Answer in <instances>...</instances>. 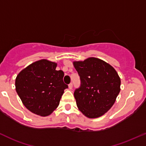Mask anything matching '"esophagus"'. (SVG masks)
Here are the masks:
<instances>
[{"label":"esophagus","mask_w":146,"mask_h":146,"mask_svg":"<svg viewBox=\"0 0 146 146\" xmlns=\"http://www.w3.org/2000/svg\"><path fill=\"white\" fill-rule=\"evenodd\" d=\"M68 88H69L70 89H71L72 88H73V83L70 82L69 84H68Z\"/></svg>","instance_id":"34e87169"}]
</instances>
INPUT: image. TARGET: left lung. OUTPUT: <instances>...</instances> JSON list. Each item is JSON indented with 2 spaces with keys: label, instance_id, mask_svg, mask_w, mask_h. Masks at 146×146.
I'll use <instances>...</instances> for the list:
<instances>
[{
  "label": "left lung",
  "instance_id": "obj_1",
  "mask_svg": "<svg viewBox=\"0 0 146 146\" xmlns=\"http://www.w3.org/2000/svg\"><path fill=\"white\" fill-rule=\"evenodd\" d=\"M73 65L80 79V86L74 91L77 106L86 117H100L113 106L121 90L117 72L95 57L74 62Z\"/></svg>",
  "mask_w": 146,
  "mask_h": 146
}]
</instances>
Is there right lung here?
Returning <instances> with one entry per match:
<instances>
[{
  "mask_svg": "<svg viewBox=\"0 0 146 146\" xmlns=\"http://www.w3.org/2000/svg\"><path fill=\"white\" fill-rule=\"evenodd\" d=\"M57 64L46 60L34 62L19 73L16 91L25 107L35 114L46 116L58 107L64 90V73Z\"/></svg>",
  "mask_w": 146,
  "mask_h": 146,
  "instance_id": "right-lung-1",
  "label": "right lung"
}]
</instances>
